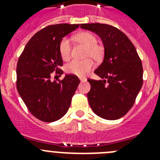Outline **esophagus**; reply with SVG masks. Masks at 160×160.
<instances>
[{"label": "esophagus", "instance_id": "34e87169", "mask_svg": "<svg viewBox=\"0 0 160 160\" xmlns=\"http://www.w3.org/2000/svg\"><path fill=\"white\" fill-rule=\"evenodd\" d=\"M87 80V79L86 78H80V81H81V82H86Z\"/></svg>", "mask_w": 160, "mask_h": 160}]
</instances>
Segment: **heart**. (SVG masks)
Returning <instances> with one entry per match:
<instances>
[{
  "label": "heart",
  "instance_id": "b5f03b06",
  "mask_svg": "<svg viewBox=\"0 0 160 160\" xmlns=\"http://www.w3.org/2000/svg\"><path fill=\"white\" fill-rule=\"evenodd\" d=\"M78 42L87 47L85 58H92L95 62H100L104 56V48L97 44V38L90 32H82L75 36ZM59 53L62 60L68 61L71 55V44L69 38H64L59 44ZM93 68V62L87 58L83 61L73 60L65 67L66 72L70 74L83 77Z\"/></svg>",
  "mask_w": 160,
  "mask_h": 160
}]
</instances>
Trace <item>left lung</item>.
Returning a JSON list of instances; mask_svg holds the SVG:
<instances>
[{
  "mask_svg": "<svg viewBox=\"0 0 160 160\" xmlns=\"http://www.w3.org/2000/svg\"><path fill=\"white\" fill-rule=\"evenodd\" d=\"M80 27L95 32L104 46L102 62L94 70L103 80L88 79L89 104L98 116L118 119L130 111L142 87V62L132 42L117 28L100 23Z\"/></svg>",
  "mask_w": 160,
  "mask_h": 160,
  "instance_id": "1",
  "label": "left lung"
}]
</instances>
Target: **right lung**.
Listing matches in <instances>:
<instances>
[{
	"mask_svg": "<svg viewBox=\"0 0 160 160\" xmlns=\"http://www.w3.org/2000/svg\"><path fill=\"white\" fill-rule=\"evenodd\" d=\"M76 24L49 25L38 31L26 44L17 66V88L33 116L46 122L60 119L69 110L80 80L66 74L62 81H51L53 72L62 74L59 44L78 28Z\"/></svg>",
	"mask_w": 160,
	"mask_h": 160,
	"instance_id": "add662e5",
	"label": "right lung"
}]
</instances>
